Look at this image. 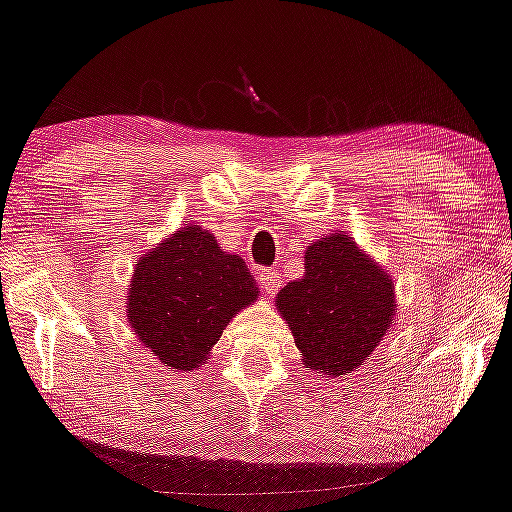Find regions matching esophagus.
Segmentation results:
<instances>
[{
  "mask_svg": "<svg viewBox=\"0 0 512 512\" xmlns=\"http://www.w3.org/2000/svg\"><path fill=\"white\" fill-rule=\"evenodd\" d=\"M258 284L265 293H277L279 286H282V277H279L277 270L272 268H261L258 270Z\"/></svg>",
  "mask_w": 512,
  "mask_h": 512,
  "instance_id": "esophagus-1",
  "label": "esophagus"
}]
</instances>
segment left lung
<instances>
[{
  "mask_svg": "<svg viewBox=\"0 0 512 512\" xmlns=\"http://www.w3.org/2000/svg\"><path fill=\"white\" fill-rule=\"evenodd\" d=\"M277 307L305 366L345 375L363 366L394 321V289L352 237L335 233L307 247L305 275L279 291Z\"/></svg>",
  "mask_w": 512,
  "mask_h": 512,
  "instance_id": "8db88e82",
  "label": "left lung"
}]
</instances>
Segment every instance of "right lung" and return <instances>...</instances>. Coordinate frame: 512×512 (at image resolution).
<instances>
[{"instance_id": "add662e5", "label": "right lung", "mask_w": 512, "mask_h": 512, "mask_svg": "<svg viewBox=\"0 0 512 512\" xmlns=\"http://www.w3.org/2000/svg\"><path fill=\"white\" fill-rule=\"evenodd\" d=\"M258 296L240 256L186 226L137 263L128 296L137 338L177 370L205 363L228 321Z\"/></svg>"}]
</instances>
